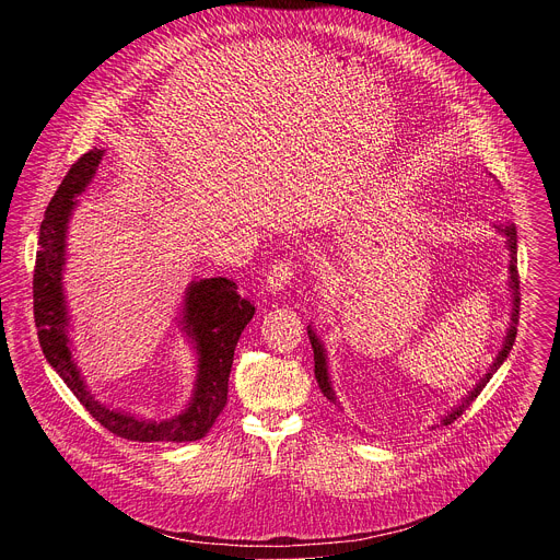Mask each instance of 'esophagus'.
Wrapping results in <instances>:
<instances>
[{"label": "esophagus", "instance_id": "obj_1", "mask_svg": "<svg viewBox=\"0 0 560 560\" xmlns=\"http://www.w3.org/2000/svg\"><path fill=\"white\" fill-rule=\"evenodd\" d=\"M294 275H296L294 264H292L290 259H279V261H275V264L270 266L266 283H268V288H270L275 294H279L281 290H285V288L294 281Z\"/></svg>", "mask_w": 560, "mask_h": 560}]
</instances>
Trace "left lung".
Wrapping results in <instances>:
<instances>
[{
	"mask_svg": "<svg viewBox=\"0 0 560 560\" xmlns=\"http://www.w3.org/2000/svg\"><path fill=\"white\" fill-rule=\"evenodd\" d=\"M505 236H508V248H510V257H512V261H510V288H512V324H510V328H508V337H505V346H503V350L499 352V357H497V361L492 363V368H490V372L478 381V385L463 398L460 401V406L458 408H454L441 423L443 425H450V423H454L469 406H471V401L474 398L483 392V387L490 383V378H492V374L503 365V361L508 359V354H510V350H512V346H514V339H516V326H518V307H521V292H518V268H516V225L514 223H508V225H501L499 228ZM307 335H310V343H312V350H314V376H316V383H318V387H322V392H324V396H328L332 404H337V398H335V389H332V385H330V376H328V363H326V354H324V348H322V343H318V339L314 337V332L312 330H307Z\"/></svg>",
	"mask_w": 560,
	"mask_h": 560,
	"instance_id": "8db88e82",
	"label": "left lung"
}]
</instances>
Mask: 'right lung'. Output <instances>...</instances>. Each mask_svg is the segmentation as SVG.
<instances>
[{"mask_svg": "<svg viewBox=\"0 0 560 560\" xmlns=\"http://www.w3.org/2000/svg\"><path fill=\"white\" fill-rule=\"evenodd\" d=\"M104 150H89L66 173L55 197L50 199L42 228L39 250L33 275V310L37 339L46 361L63 378L95 421L113 434L128 441H199L208 434L228 404V376L238 337L255 316V303L236 292V283L225 277L201 279L190 283L184 299V328L192 337L199 370L195 396L188 408L171 421H143L117 410H108L86 389L70 354L68 314L61 290V270L66 253V228L74 208V197L93 179Z\"/></svg>", "mask_w": 560, "mask_h": 560, "instance_id": "obj_1", "label": "right lung"}]
</instances>
